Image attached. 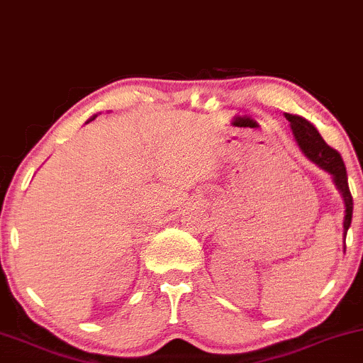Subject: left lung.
<instances>
[{"label":"left lung","mask_w":363,"mask_h":363,"mask_svg":"<svg viewBox=\"0 0 363 363\" xmlns=\"http://www.w3.org/2000/svg\"><path fill=\"white\" fill-rule=\"evenodd\" d=\"M286 118L291 123V130L292 133H294L296 142L299 143L301 150L304 152V155L333 176L335 184L340 189V193H342L345 199V206H347V209H345V221H343L345 235H347V231L350 228V223H352L353 198L350 193V187H348L347 167H345L342 155H340L338 150H335L333 147H330L328 143L321 138V135L318 133V130L314 128L308 120H304V118L296 116V115H289V113H286Z\"/></svg>","instance_id":"8db88e82"}]
</instances>
